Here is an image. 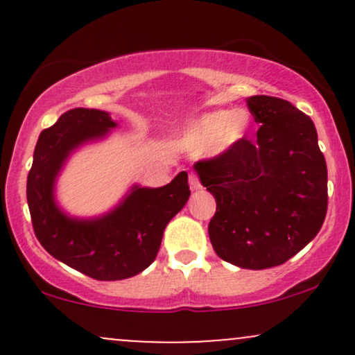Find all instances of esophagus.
Segmentation results:
<instances>
[{
  "label": "esophagus",
  "mask_w": 355,
  "mask_h": 355,
  "mask_svg": "<svg viewBox=\"0 0 355 355\" xmlns=\"http://www.w3.org/2000/svg\"><path fill=\"white\" fill-rule=\"evenodd\" d=\"M189 183H190V190L191 191H195V190H200V180H198V175L197 173H193L191 172L190 175H189Z\"/></svg>",
  "instance_id": "obj_1"
}]
</instances>
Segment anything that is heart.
Masks as SVG:
<instances>
[{
  "label": "heart",
  "mask_w": 355,
  "mask_h": 355,
  "mask_svg": "<svg viewBox=\"0 0 355 355\" xmlns=\"http://www.w3.org/2000/svg\"><path fill=\"white\" fill-rule=\"evenodd\" d=\"M245 130L247 116L242 112L207 113L183 133L180 145L190 152L209 150L218 155L237 144Z\"/></svg>",
  "instance_id": "1"
}]
</instances>
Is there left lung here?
<instances>
[{"instance_id":"8db88e82","label":"left lung","mask_w":355,"mask_h":355,"mask_svg":"<svg viewBox=\"0 0 355 355\" xmlns=\"http://www.w3.org/2000/svg\"><path fill=\"white\" fill-rule=\"evenodd\" d=\"M260 128L227 152L195 164L217 202L209 223L225 262L262 270L282 266L319 234L327 214V165L311 116L291 101L255 95Z\"/></svg>"}]
</instances>
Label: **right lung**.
<instances>
[{
	"mask_svg": "<svg viewBox=\"0 0 355 355\" xmlns=\"http://www.w3.org/2000/svg\"><path fill=\"white\" fill-rule=\"evenodd\" d=\"M110 113L73 108L43 130L28 173L26 198L36 239L48 254L96 280H121L144 272L160 248L166 223L190 197L180 172L160 189L132 187L120 205L96 218H73L55 200V182L75 148L108 135Z\"/></svg>",
	"mask_w": 355,
	"mask_h": 355,
	"instance_id": "right-lung-1",
	"label": "right lung"
}]
</instances>
